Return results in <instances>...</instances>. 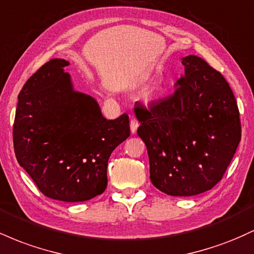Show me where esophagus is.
<instances>
[{
	"mask_svg": "<svg viewBox=\"0 0 254 254\" xmlns=\"http://www.w3.org/2000/svg\"><path fill=\"white\" fill-rule=\"evenodd\" d=\"M138 125H139V123L136 121V119H131V121H130V130H131V132L135 133L136 131H137V127H138Z\"/></svg>",
	"mask_w": 254,
	"mask_h": 254,
	"instance_id": "1",
	"label": "esophagus"
}]
</instances>
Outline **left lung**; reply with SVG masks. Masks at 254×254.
<instances>
[{
    "instance_id": "left-lung-1",
    "label": "left lung",
    "mask_w": 254,
    "mask_h": 254,
    "mask_svg": "<svg viewBox=\"0 0 254 254\" xmlns=\"http://www.w3.org/2000/svg\"><path fill=\"white\" fill-rule=\"evenodd\" d=\"M185 72L170 97L137 105L150 180L171 196H194L222 179L241 139L240 113L220 71L200 57L183 58Z\"/></svg>"
}]
</instances>
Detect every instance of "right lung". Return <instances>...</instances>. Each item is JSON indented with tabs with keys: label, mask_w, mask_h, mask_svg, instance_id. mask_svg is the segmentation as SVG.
Segmentation results:
<instances>
[{
	"label": "right lung",
	"mask_w": 254,
	"mask_h": 254,
	"mask_svg": "<svg viewBox=\"0 0 254 254\" xmlns=\"http://www.w3.org/2000/svg\"><path fill=\"white\" fill-rule=\"evenodd\" d=\"M54 58L40 66L19 94L13 125L14 151L43 194L83 202L107 186V162L130 135L129 116L107 121L94 98L75 92Z\"/></svg>",
	"instance_id": "1"
}]
</instances>
